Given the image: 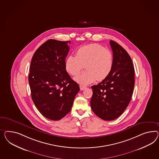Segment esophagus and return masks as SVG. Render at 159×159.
<instances>
[{
	"mask_svg": "<svg viewBox=\"0 0 159 159\" xmlns=\"http://www.w3.org/2000/svg\"><path fill=\"white\" fill-rule=\"evenodd\" d=\"M80 89L81 90H84L86 89V86H83V85H80Z\"/></svg>",
	"mask_w": 159,
	"mask_h": 159,
	"instance_id": "esophagus-1",
	"label": "esophagus"
}]
</instances>
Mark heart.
<instances>
[{
	"label": "heart",
	"instance_id": "b5f03b06",
	"mask_svg": "<svg viewBox=\"0 0 159 159\" xmlns=\"http://www.w3.org/2000/svg\"><path fill=\"white\" fill-rule=\"evenodd\" d=\"M84 65L87 70L75 79L76 82L87 85L97 80L102 81L112 71L113 54L102 46L94 43L79 47L76 52V56H68L65 62L66 72L72 76L78 75Z\"/></svg>",
	"mask_w": 159,
	"mask_h": 159
}]
</instances>
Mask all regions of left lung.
Wrapping results in <instances>:
<instances>
[{
	"instance_id": "1",
	"label": "left lung",
	"mask_w": 159,
	"mask_h": 159,
	"mask_svg": "<svg viewBox=\"0 0 159 159\" xmlns=\"http://www.w3.org/2000/svg\"><path fill=\"white\" fill-rule=\"evenodd\" d=\"M113 52L112 71L105 79L91 87V107L104 120L119 117L129 105L135 84L133 61L128 52L116 42L110 40Z\"/></svg>"
}]
</instances>
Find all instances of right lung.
Returning a JSON list of instances; mask_svg holds the SVG:
<instances>
[{"mask_svg":"<svg viewBox=\"0 0 159 159\" xmlns=\"http://www.w3.org/2000/svg\"><path fill=\"white\" fill-rule=\"evenodd\" d=\"M70 41L48 40L34 52L29 74L31 97L40 113L59 120L70 111L79 86L65 67Z\"/></svg>","mask_w":159,"mask_h":159,"instance_id":"obj_1","label":"right lung"}]
</instances>
